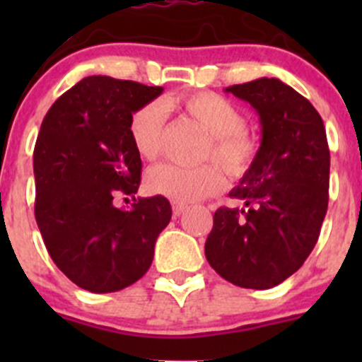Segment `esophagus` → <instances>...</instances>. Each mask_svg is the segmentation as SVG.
<instances>
[{
    "instance_id": "34e87169",
    "label": "esophagus",
    "mask_w": 362,
    "mask_h": 362,
    "mask_svg": "<svg viewBox=\"0 0 362 362\" xmlns=\"http://www.w3.org/2000/svg\"><path fill=\"white\" fill-rule=\"evenodd\" d=\"M185 210H187V204L173 203V215H175V217H180V215L184 214Z\"/></svg>"
}]
</instances>
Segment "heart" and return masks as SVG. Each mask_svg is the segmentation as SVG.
<instances>
[{
  "instance_id": "heart-1",
  "label": "heart",
  "mask_w": 362,
  "mask_h": 362,
  "mask_svg": "<svg viewBox=\"0 0 362 362\" xmlns=\"http://www.w3.org/2000/svg\"><path fill=\"white\" fill-rule=\"evenodd\" d=\"M166 108H180L208 134L204 156H211L229 177H242L250 168L257 152L255 140L245 131L243 112L214 93H194L168 98L164 103L148 101L131 113L129 140L141 159L159 154L160 131L166 120ZM222 187V175L214 164L196 168L178 164H158L145 175V189L154 196L177 203H191L215 194Z\"/></svg>"
}]
</instances>
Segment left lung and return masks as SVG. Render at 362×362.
Segmentation results:
<instances>
[{
	"instance_id": "8db88e82",
	"label": "left lung",
	"mask_w": 362,
	"mask_h": 362,
	"mask_svg": "<svg viewBox=\"0 0 362 362\" xmlns=\"http://www.w3.org/2000/svg\"><path fill=\"white\" fill-rule=\"evenodd\" d=\"M259 115L261 145L218 208L204 243L211 268L245 289H269L298 272L319 240L327 211L329 147L319 112L279 78L226 87Z\"/></svg>"
}]
</instances>
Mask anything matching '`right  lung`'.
Segmentation results:
<instances>
[{
    "mask_svg": "<svg viewBox=\"0 0 362 362\" xmlns=\"http://www.w3.org/2000/svg\"><path fill=\"white\" fill-rule=\"evenodd\" d=\"M112 76H86L50 107L36 138L35 217L50 257L82 289L115 293L147 273L159 233L170 224L163 196L134 198L141 159L131 113L160 96ZM131 195V209L112 202Z\"/></svg>",
    "mask_w": 362,
    "mask_h": 362,
    "instance_id": "right-lung-1",
    "label": "right lung"
}]
</instances>
